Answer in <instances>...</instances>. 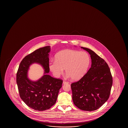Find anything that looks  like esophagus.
Wrapping results in <instances>:
<instances>
[{"mask_svg":"<svg viewBox=\"0 0 128 128\" xmlns=\"http://www.w3.org/2000/svg\"><path fill=\"white\" fill-rule=\"evenodd\" d=\"M68 82H65V81H64L63 82V84H68Z\"/></svg>","mask_w":128,"mask_h":128,"instance_id":"1","label":"esophagus"}]
</instances>
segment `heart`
<instances>
[{"label":"heart","mask_w":128,"mask_h":128,"mask_svg":"<svg viewBox=\"0 0 128 128\" xmlns=\"http://www.w3.org/2000/svg\"><path fill=\"white\" fill-rule=\"evenodd\" d=\"M90 63V58L86 52L66 49L56 54L55 60L49 63V68L56 77L60 76L65 68L68 77L77 80L84 76Z\"/></svg>","instance_id":"heart-1"}]
</instances>
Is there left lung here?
<instances>
[{
	"instance_id": "obj_1",
	"label": "left lung",
	"mask_w": 128,
	"mask_h": 128,
	"mask_svg": "<svg viewBox=\"0 0 128 128\" xmlns=\"http://www.w3.org/2000/svg\"><path fill=\"white\" fill-rule=\"evenodd\" d=\"M89 52L92 65L87 73L78 82L71 84L74 104L86 111L100 108L108 100L112 79L107 63L95 52L81 47Z\"/></svg>"
}]
</instances>
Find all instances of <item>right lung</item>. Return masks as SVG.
Returning <instances> with one entry per match:
<instances>
[{
    "label": "right lung",
    "instance_id": "1",
    "mask_svg": "<svg viewBox=\"0 0 128 128\" xmlns=\"http://www.w3.org/2000/svg\"><path fill=\"white\" fill-rule=\"evenodd\" d=\"M50 46L40 48L26 56L20 64L16 82L20 97L28 106L36 111H44L54 104L63 81L48 74L49 72ZM36 63L44 70V76L36 81L28 77L30 66Z\"/></svg>",
    "mask_w": 128,
    "mask_h": 128
}]
</instances>
